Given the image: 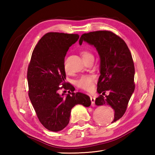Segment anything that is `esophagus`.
<instances>
[{"label": "esophagus", "instance_id": "esophagus-1", "mask_svg": "<svg viewBox=\"0 0 155 155\" xmlns=\"http://www.w3.org/2000/svg\"><path fill=\"white\" fill-rule=\"evenodd\" d=\"M91 105L92 107H94V102H95V98L93 97H91Z\"/></svg>", "mask_w": 155, "mask_h": 155}]
</instances>
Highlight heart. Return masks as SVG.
Wrapping results in <instances>:
<instances>
[{
  "label": "heart",
  "instance_id": "heart-1",
  "mask_svg": "<svg viewBox=\"0 0 155 155\" xmlns=\"http://www.w3.org/2000/svg\"><path fill=\"white\" fill-rule=\"evenodd\" d=\"M81 55L83 57V60L86 59L87 58L93 57V54L90 52L89 51H82ZM64 69L66 72H68L67 68L66 67L65 63H64ZM94 81V77L92 75H83L81 76L80 78H78V79L76 81V84L77 85L81 88H83L84 90L86 91H91L93 87V83Z\"/></svg>",
  "mask_w": 155,
  "mask_h": 155
}]
</instances>
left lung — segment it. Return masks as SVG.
Segmentation results:
<instances>
[{"instance_id": "left-lung-1", "label": "left lung", "mask_w": 155, "mask_h": 155, "mask_svg": "<svg viewBox=\"0 0 155 155\" xmlns=\"http://www.w3.org/2000/svg\"><path fill=\"white\" fill-rule=\"evenodd\" d=\"M83 41L96 48L100 57V73L97 83L98 93L95 100L97 106L109 105L114 110L111 123L123 116L135 88L134 66L132 55L127 44L120 37L108 31H98L82 35ZM106 91L110 94L104 97Z\"/></svg>"}]
</instances>
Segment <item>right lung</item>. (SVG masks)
<instances>
[{
	"mask_svg": "<svg viewBox=\"0 0 155 155\" xmlns=\"http://www.w3.org/2000/svg\"><path fill=\"white\" fill-rule=\"evenodd\" d=\"M78 38L77 34L48 32L36 45L28 64L29 98L41 124L53 132L67 126L76 104L88 107L91 104L88 95L74 93L73 87L64 81V57ZM62 88L71 93L70 90L68 94L60 95L58 91Z\"/></svg>",
	"mask_w": 155,
	"mask_h": 155,
	"instance_id": "1",
	"label": "right lung"
}]
</instances>
